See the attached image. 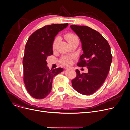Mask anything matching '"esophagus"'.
I'll return each instance as SVG.
<instances>
[{
	"label": "esophagus",
	"mask_w": 130,
	"mask_h": 130,
	"mask_svg": "<svg viewBox=\"0 0 130 130\" xmlns=\"http://www.w3.org/2000/svg\"><path fill=\"white\" fill-rule=\"evenodd\" d=\"M65 69H66V70H68V69H70V68L69 67H65Z\"/></svg>",
	"instance_id": "1"
}]
</instances>
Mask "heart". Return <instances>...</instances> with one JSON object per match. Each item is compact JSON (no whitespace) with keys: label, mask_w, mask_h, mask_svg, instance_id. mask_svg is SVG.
<instances>
[{"label":"heart","mask_w":130,"mask_h":130,"mask_svg":"<svg viewBox=\"0 0 130 130\" xmlns=\"http://www.w3.org/2000/svg\"><path fill=\"white\" fill-rule=\"evenodd\" d=\"M65 38L67 39V41L69 43H71L72 42H73V41H74L75 40L78 39V38L77 36H76L75 35H74L73 34H71V33L66 34L65 35ZM59 40H60L59 37H56L55 40H53V42L52 43V48L53 49H56V46H57V45ZM73 57H74L73 56H64L61 59L60 62L63 64L69 65L72 63V59Z\"/></svg>","instance_id":"heart-1"}]
</instances>
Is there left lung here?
<instances>
[{
  "label": "left lung",
  "mask_w": 130,
  "mask_h": 130,
  "mask_svg": "<svg viewBox=\"0 0 130 130\" xmlns=\"http://www.w3.org/2000/svg\"><path fill=\"white\" fill-rule=\"evenodd\" d=\"M70 28L79 37L83 52L78 65L88 69L87 73L76 70L77 76L72 80V85L79 93L91 95L107 77L112 61L111 48L102 35L92 28L77 25H71Z\"/></svg>",
  "instance_id": "left-lung-1"
}]
</instances>
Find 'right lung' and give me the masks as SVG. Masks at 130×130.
I'll return each instance as SVG.
<instances>
[{
    "mask_svg": "<svg viewBox=\"0 0 130 130\" xmlns=\"http://www.w3.org/2000/svg\"><path fill=\"white\" fill-rule=\"evenodd\" d=\"M68 24L45 26L30 36L26 44L23 58L24 80L29 93L34 98L42 99L50 93L52 79L63 71L62 68L50 70L47 57L52 55L55 37Z\"/></svg>",
    "mask_w": 130,
    "mask_h": 130,
    "instance_id": "obj_1",
    "label": "right lung"
}]
</instances>
